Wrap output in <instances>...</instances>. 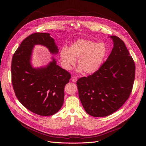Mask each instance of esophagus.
<instances>
[{"mask_svg":"<svg viewBox=\"0 0 146 146\" xmlns=\"http://www.w3.org/2000/svg\"><path fill=\"white\" fill-rule=\"evenodd\" d=\"M71 80L73 82H76L78 80V79H77V78L75 77V76H73V77H72V78H71Z\"/></svg>","mask_w":146,"mask_h":146,"instance_id":"1","label":"esophagus"}]
</instances>
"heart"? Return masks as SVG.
I'll list each match as a JSON object with an SVG mask.
<instances>
[{"instance_id":"1","label":"heart","mask_w":146,"mask_h":146,"mask_svg":"<svg viewBox=\"0 0 146 146\" xmlns=\"http://www.w3.org/2000/svg\"><path fill=\"white\" fill-rule=\"evenodd\" d=\"M108 49L103 42L79 39L73 42L70 47L63 48L60 56L64 68L70 69L78 58L79 70L88 74L96 72L101 67Z\"/></svg>"}]
</instances>
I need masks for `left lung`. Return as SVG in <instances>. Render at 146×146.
Masks as SVG:
<instances>
[{
	"mask_svg": "<svg viewBox=\"0 0 146 146\" xmlns=\"http://www.w3.org/2000/svg\"><path fill=\"white\" fill-rule=\"evenodd\" d=\"M113 47L99 70L77 81L79 99L91 116L110 115L123 105L131 94L135 79L134 60L124 41L110 36Z\"/></svg>",
	"mask_w": 146,
	"mask_h": 146,
	"instance_id": "obj_1",
	"label": "left lung"
}]
</instances>
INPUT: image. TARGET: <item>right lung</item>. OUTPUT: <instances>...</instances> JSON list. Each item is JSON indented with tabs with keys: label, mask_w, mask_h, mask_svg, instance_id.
<instances>
[{
	"label": "right lung",
	"mask_w": 146,
	"mask_h": 146,
	"mask_svg": "<svg viewBox=\"0 0 146 146\" xmlns=\"http://www.w3.org/2000/svg\"><path fill=\"white\" fill-rule=\"evenodd\" d=\"M47 47L52 54L58 49L48 33H36L27 37L15 52L12 60V82L15 94L27 109L41 116L57 113L64 102V89L71 75L57 65L56 59L44 67L31 64L34 46Z\"/></svg>",
	"instance_id": "1"
}]
</instances>
